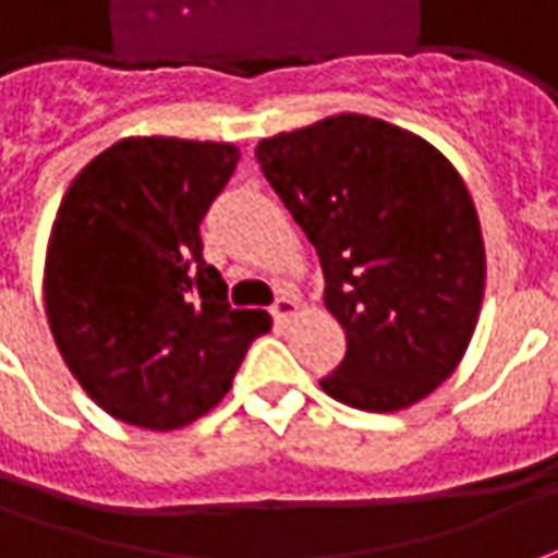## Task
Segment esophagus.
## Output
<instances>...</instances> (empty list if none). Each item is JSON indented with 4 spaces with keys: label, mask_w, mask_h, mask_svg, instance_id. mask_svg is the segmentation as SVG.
I'll return each mask as SVG.
<instances>
[{
    "label": "esophagus",
    "mask_w": 558,
    "mask_h": 558,
    "mask_svg": "<svg viewBox=\"0 0 558 558\" xmlns=\"http://www.w3.org/2000/svg\"><path fill=\"white\" fill-rule=\"evenodd\" d=\"M295 311H299V302H295L290 293L278 295V302L271 305V314H275V320H278V324H290V320L295 317Z\"/></svg>",
    "instance_id": "esophagus-1"
}]
</instances>
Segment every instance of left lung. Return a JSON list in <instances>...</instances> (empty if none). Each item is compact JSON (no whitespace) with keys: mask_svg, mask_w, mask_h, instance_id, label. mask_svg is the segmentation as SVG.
Masks as SVG:
<instances>
[{"mask_svg":"<svg viewBox=\"0 0 558 558\" xmlns=\"http://www.w3.org/2000/svg\"><path fill=\"white\" fill-rule=\"evenodd\" d=\"M256 158L317 250L348 339L320 388L366 412L424 400L464 357L486 290L461 173L418 134L357 112L268 136Z\"/></svg>","mask_w":558,"mask_h":558,"instance_id":"8db88e82","label":"left lung"}]
</instances>
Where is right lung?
<instances>
[{
  "label": "right lung",
  "mask_w": 558,
  "mask_h": 558,
  "mask_svg": "<svg viewBox=\"0 0 558 558\" xmlns=\"http://www.w3.org/2000/svg\"><path fill=\"white\" fill-rule=\"evenodd\" d=\"M241 149L128 136L72 180L45 253V314L57 351L119 422L173 430L229 393L265 311L231 308L201 259L198 226Z\"/></svg>",
  "instance_id": "right-lung-1"
}]
</instances>
